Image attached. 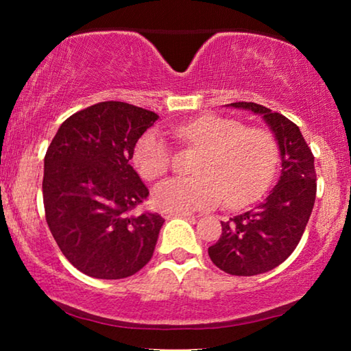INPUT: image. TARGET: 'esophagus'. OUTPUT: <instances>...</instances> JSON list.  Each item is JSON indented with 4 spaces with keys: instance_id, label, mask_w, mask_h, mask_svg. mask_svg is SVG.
<instances>
[{
    "instance_id": "obj_1",
    "label": "esophagus",
    "mask_w": 351,
    "mask_h": 351,
    "mask_svg": "<svg viewBox=\"0 0 351 351\" xmlns=\"http://www.w3.org/2000/svg\"><path fill=\"white\" fill-rule=\"evenodd\" d=\"M162 217H164L165 219H169V218H175V217L190 218L192 215H190V213H187V212H162Z\"/></svg>"
}]
</instances>
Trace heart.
I'll list each match as a JSON object with an SVG mask.
<instances>
[{"label":"heart","mask_w":351,"mask_h":351,"mask_svg":"<svg viewBox=\"0 0 351 351\" xmlns=\"http://www.w3.org/2000/svg\"><path fill=\"white\" fill-rule=\"evenodd\" d=\"M182 144L199 148L195 176L170 178L153 190L158 207L170 212L210 209L223 203L240 209L269 187L278 164V144L268 130L245 127L232 117L199 116L171 128ZM134 164L148 181L165 175L171 150L164 136L150 130L134 148Z\"/></svg>","instance_id":"1"}]
</instances>
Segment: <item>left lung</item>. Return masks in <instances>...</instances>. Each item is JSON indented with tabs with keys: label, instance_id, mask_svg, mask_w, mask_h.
Here are the masks:
<instances>
[{
	"label": "left lung",
	"instance_id": "left-lung-1",
	"mask_svg": "<svg viewBox=\"0 0 351 351\" xmlns=\"http://www.w3.org/2000/svg\"><path fill=\"white\" fill-rule=\"evenodd\" d=\"M230 106L263 116L282 156L280 180L268 198L255 209L221 221V237L209 247V257L219 269L249 277L277 268L293 254L313 212L317 182L313 152L294 122L254 102Z\"/></svg>",
	"mask_w": 351,
	"mask_h": 351
}]
</instances>
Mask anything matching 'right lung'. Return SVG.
Returning a JSON list of instances; mask_svg holds the SVG:
<instances>
[{
	"label": "right lung",
	"mask_w": 351,
	"mask_h": 351,
	"mask_svg": "<svg viewBox=\"0 0 351 351\" xmlns=\"http://www.w3.org/2000/svg\"><path fill=\"white\" fill-rule=\"evenodd\" d=\"M156 119L125 102H100L69 116L47 147L46 221L64 257L83 274L125 278L153 257L164 218L133 215L148 189L130 161Z\"/></svg>",
	"instance_id": "add662e5"
}]
</instances>
